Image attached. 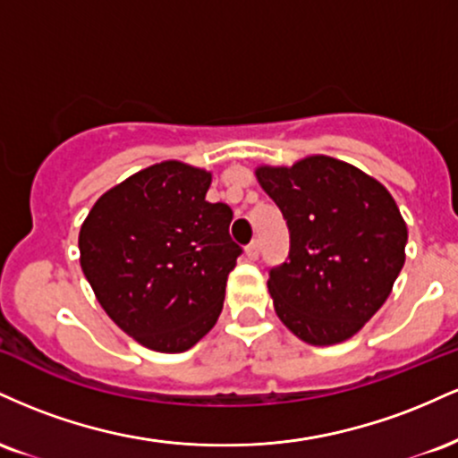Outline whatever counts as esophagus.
I'll list each match as a JSON object with an SVG mask.
<instances>
[{
  "mask_svg": "<svg viewBox=\"0 0 458 458\" xmlns=\"http://www.w3.org/2000/svg\"><path fill=\"white\" fill-rule=\"evenodd\" d=\"M245 256H247V260H256V259H259V256H260L259 241H251V243L245 247Z\"/></svg>",
  "mask_w": 458,
  "mask_h": 458,
  "instance_id": "esophagus-1",
  "label": "esophagus"
}]
</instances>
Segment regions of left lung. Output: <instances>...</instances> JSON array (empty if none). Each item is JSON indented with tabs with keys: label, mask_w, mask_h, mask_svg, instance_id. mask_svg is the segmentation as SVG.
I'll list each match as a JSON object with an SVG mask.
<instances>
[{
	"label": "left lung",
	"mask_w": 458,
	"mask_h": 458,
	"mask_svg": "<svg viewBox=\"0 0 458 458\" xmlns=\"http://www.w3.org/2000/svg\"><path fill=\"white\" fill-rule=\"evenodd\" d=\"M254 174L291 233L288 262L267 282L276 314L306 344L353 338L390 297L404 265L407 224L392 193L327 155L259 165Z\"/></svg>",
	"instance_id": "8db88e82"
}]
</instances>
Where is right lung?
<instances>
[{
  "instance_id": "right-lung-1",
  "label": "right lung",
  "mask_w": 458,
  "mask_h": 458,
  "mask_svg": "<svg viewBox=\"0 0 458 458\" xmlns=\"http://www.w3.org/2000/svg\"><path fill=\"white\" fill-rule=\"evenodd\" d=\"M211 172L170 159L105 191L79 230V262L124 334L159 353L202 340L224 308L241 247L233 211L207 202Z\"/></svg>"
}]
</instances>
